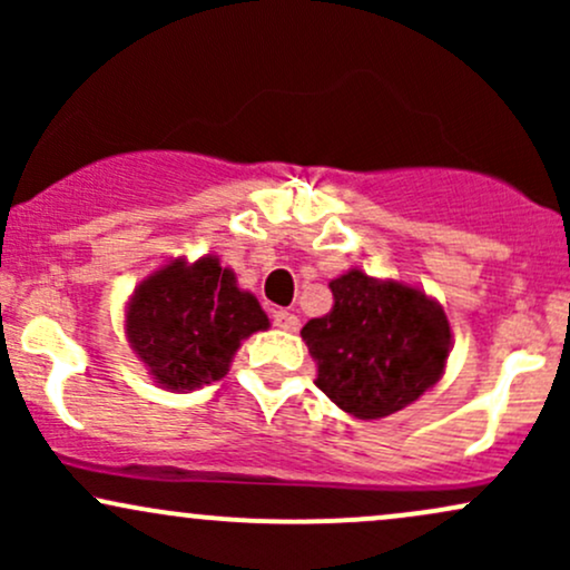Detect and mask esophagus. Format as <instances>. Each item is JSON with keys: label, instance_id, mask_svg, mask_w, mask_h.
Instances as JSON below:
<instances>
[{"label": "esophagus", "instance_id": "obj_1", "mask_svg": "<svg viewBox=\"0 0 570 570\" xmlns=\"http://www.w3.org/2000/svg\"><path fill=\"white\" fill-rule=\"evenodd\" d=\"M273 324L278 326V330H286V332H297L299 330V318L294 316L292 311H273Z\"/></svg>", "mask_w": 570, "mask_h": 570}]
</instances>
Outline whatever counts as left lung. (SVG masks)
<instances>
[{"mask_svg":"<svg viewBox=\"0 0 570 570\" xmlns=\"http://www.w3.org/2000/svg\"><path fill=\"white\" fill-rule=\"evenodd\" d=\"M332 311L303 326L316 385L340 410L385 417L440 381L450 351L444 311L423 292L351 271L330 284Z\"/></svg>","mask_w":570,"mask_h":570,"instance_id":"obj_1","label":"left lung"}]
</instances>
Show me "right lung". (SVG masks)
I'll use <instances>...</instances> for the list:
<instances>
[{
	"mask_svg": "<svg viewBox=\"0 0 570 570\" xmlns=\"http://www.w3.org/2000/svg\"><path fill=\"white\" fill-rule=\"evenodd\" d=\"M267 330L257 297L240 292L217 257L174 263L136 289L128 337L166 389H198L227 375L233 353L252 332Z\"/></svg>",
	"mask_w": 570,
	"mask_h": 570,
	"instance_id": "add662e5",
	"label": "right lung"
}]
</instances>
